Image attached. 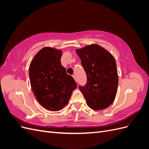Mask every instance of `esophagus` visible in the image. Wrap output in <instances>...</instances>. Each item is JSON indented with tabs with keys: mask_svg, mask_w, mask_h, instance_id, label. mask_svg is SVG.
<instances>
[{
	"mask_svg": "<svg viewBox=\"0 0 149 149\" xmlns=\"http://www.w3.org/2000/svg\"><path fill=\"white\" fill-rule=\"evenodd\" d=\"M73 78L74 79V80H75V81L76 82H77V80H76V76H75V75H73Z\"/></svg>",
	"mask_w": 149,
	"mask_h": 149,
	"instance_id": "esophagus-1",
	"label": "esophagus"
}]
</instances>
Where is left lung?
<instances>
[{"instance_id": "1", "label": "left lung", "mask_w": 149, "mask_h": 149, "mask_svg": "<svg viewBox=\"0 0 149 149\" xmlns=\"http://www.w3.org/2000/svg\"><path fill=\"white\" fill-rule=\"evenodd\" d=\"M87 76V83L79 88L87 105L93 110H102L113 102L118 86L114 58L106 49L93 44L76 49Z\"/></svg>"}]
</instances>
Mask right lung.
Here are the masks:
<instances>
[{"mask_svg":"<svg viewBox=\"0 0 149 149\" xmlns=\"http://www.w3.org/2000/svg\"><path fill=\"white\" fill-rule=\"evenodd\" d=\"M62 52L45 47L31 61L29 68L30 84L37 101L52 111L62 109L69 101L77 84L61 64Z\"/></svg>","mask_w":149,"mask_h":149,"instance_id":"obj_1","label":"right lung"}]
</instances>
